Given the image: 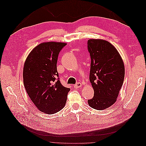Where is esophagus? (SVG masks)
<instances>
[{"mask_svg":"<svg viewBox=\"0 0 146 146\" xmlns=\"http://www.w3.org/2000/svg\"><path fill=\"white\" fill-rule=\"evenodd\" d=\"M82 86V84H81V83H80V82H78V83H77L76 85H74V87L75 88H80Z\"/></svg>","mask_w":146,"mask_h":146,"instance_id":"1","label":"esophagus"}]
</instances>
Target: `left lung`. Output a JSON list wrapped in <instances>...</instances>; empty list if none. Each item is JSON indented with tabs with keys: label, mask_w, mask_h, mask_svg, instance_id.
Segmentation results:
<instances>
[{
	"label": "left lung",
	"mask_w": 146,
	"mask_h": 146,
	"mask_svg": "<svg viewBox=\"0 0 146 146\" xmlns=\"http://www.w3.org/2000/svg\"><path fill=\"white\" fill-rule=\"evenodd\" d=\"M88 50L91 57L90 80L94 97L88 100L92 108L105 110L116 102L125 76L122 58L108 41L90 39Z\"/></svg>",
	"instance_id": "1"
}]
</instances>
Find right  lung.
<instances>
[{
	"mask_svg": "<svg viewBox=\"0 0 146 146\" xmlns=\"http://www.w3.org/2000/svg\"><path fill=\"white\" fill-rule=\"evenodd\" d=\"M66 45L56 42L41 43L30 53L24 64L25 90L38 109L46 114L62 110L70 91L61 83L56 69L60 52Z\"/></svg>",
	"mask_w": 146,
	"mask_h": 146,
	"instance_id": "1",
	"label": "right lung"
}]
</instances>
